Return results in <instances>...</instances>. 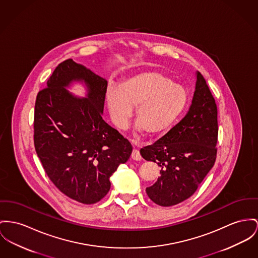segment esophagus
<instances>
[{
	"label": "esophagus",
	"instance_id": "obj_1",
	"mask_svg": "<svg viewBox=\"0 0 258 258\" xmlns=\"http://www.w3.org/2000/svg\"><path fill=\"white\" fill-rule=\"evenodd\" d=\"M131 157H132V159H134V160H141V159H142L141 154H140V152H139V150H137V149H134V150H133V152H132V154H131Z\"/></svg>",
	"mask_w": 258,
	"mask_h": 258
}]
</instances>
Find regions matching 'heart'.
<instances>
[{
    "mask_svg": "<svg viewBox=\"0 0 258 258\" xmlns=\"http://www.w3.org/2000/svg\"><path fill=\"white\" fill-rule=\"evenodd\" d=\"M105 100L112 121L123 127L131 118L140 131L155 137L169 130L188 103L187 90L158 71H144L123 79L118 88L109 86Z\"/></svg>",
    "mask_w": 258,
    "mask_h": 258,
    "instance_id": "heart-1",
    "label": "heart"
}]
</instances>
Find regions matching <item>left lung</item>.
<instances>
[{
    "mask_svg": "<svg viewBox=\"0 0 258 258\" xmlns=\"http://www.w3.org/2000/svg\"><path fill=\"white\" fill-rule=\"evenodd\" d=\"M217 105L201 72L186 116L155 144L140 153L158 164L160 176L146 191L158 206L178 205L199 188L217 155Z\"/></svg>",
    "mask_w": 258,
    "mask_h": 258,
    "instance_id": "8db88e82",
    "label": "left lung"
}]
</instances>
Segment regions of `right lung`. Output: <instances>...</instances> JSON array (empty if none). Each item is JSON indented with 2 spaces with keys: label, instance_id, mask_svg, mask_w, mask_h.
<instances>
[{
  "label": "right lung",
  "instance_id": "1",
  "mask_svg": "<svg viewBox=\"0 0 258 258\" xmlns=\"http://www.w3.org/2000/svg\"><path fill=\"white\" fill-rule=\"evenodd\" d=\"M84 80L88 96L77 99L64 88ZM107 81L71 58L53 70L39 91L34 110L35 151L52 184L85 205L100 202L109 177L128 160L132 145L102 117Z\"/></svg>",
  "mask_w": 258,
  "mask_h": 258
}]
</instances>
